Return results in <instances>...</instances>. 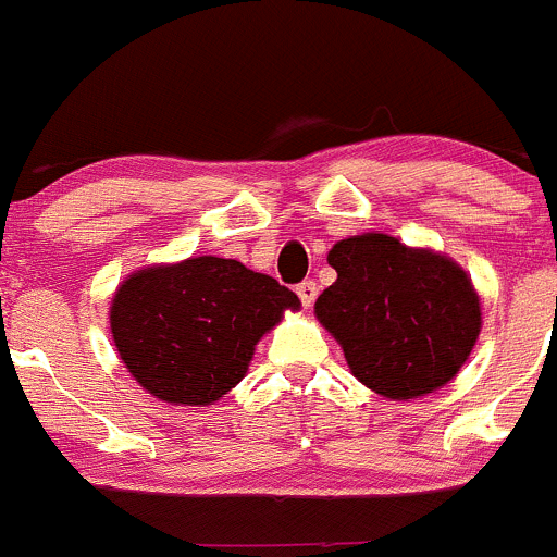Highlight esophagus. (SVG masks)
<instances>
[{
	"mask_svg": "<svg viewBox=\"0 0 557 557\" xmlns=\"http://www.w3.org/2000/svg\"><path fill=\"white\" fill-rule=\"evenodd\" d=\"M295 292L306 308L313 306V300H317V284H313V281H302V284H297Z\"/></svg>",
	"mask_w": 557,
	"mask_h": 557,
	"instance_id": "34e87169",
	"label": "esophagus"
}]
</instances>
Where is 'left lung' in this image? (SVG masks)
I'll list each match as a JSON object with an SVG mask.
<instances>
[{
	"instance_id": "obj_1",
	"label": "left lung",
	"mask_w": 557,
	"mask_h": 557,
	"mask_svg": "<svg viewBox=\"0 0 557 557\" xmlns=\"http://www.w3.org/2000/svg\"><path fill=\"white\" fill-rule=\"evenodd\" d=\"M327 262L338 278L317 297V319L366 387L406 400L453 382L482 324L471 278L453 260L366 233L338 240Z\"/></svg>"
}]
</instances>
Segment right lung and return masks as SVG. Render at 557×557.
<instances>
[{
    "label": "right lung",
    "mask_w": 557,
    "mask_h": 557,
    "mask_svg": "<svg viewBox=\"0 0 557 557\" xmlns=\"http://www.w3.org/2000/svg\"><path fill=\"white\" fill-rule=\"evenodd\" d=\"M300 308L292 289L238 260L191 257L146 268L110 308L115 349L132 376L168 404L208 406L246 376L255 346Z\"/></svg>",
    "instance_id": "obj_1"
}]
</instances>
